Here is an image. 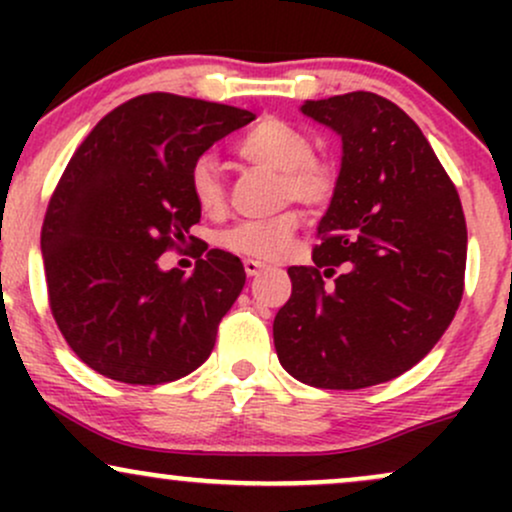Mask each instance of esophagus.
Masks as SVG:
<instances>
[{
	"label": "esophagus",
	"mask_w": 512,
	"mask_h": 512,
	"mask_svg": "<svg viewBox=\"0 0 512 512\" xmlns=\"http://www.w3.org/2000/svg\"><path fill=\"white\" fill-rule=\"evenodd\" d=\"M243 267H245V274H248V276H257L262 272V269H267V264L257 262V260H245Z\"/></svg>",
	"instance_id": "34e87169"
}]
</instances>
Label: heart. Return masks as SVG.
I'll return each mask as SVG.
<instances>
[{
	"label": "heart",
	"mask_w": 512,
	"mask_h": 512,
	"mask_svg": "<svg viewBox=\"0 0 512 512\" xmlns=\"http://www.w3.org/2000/svg\"><path fill=\"white\" fill-rule=\"evenodd\" d=\"M238 154L248 163L267 166L281 175V197L296 199L308 207H322L334 195L337 173L327 158L313 154V139L301 127L284 120H262L238 142ZM190 192L204 214H221L226 209V180L214 154L195 158L190 168ZM298 214L293 209L269 219L240 221L223 231L219 243L226 250L257 260H279L291 248L298 231Z\"/></svg>",
	"instance_id": "b5f03b06"
}]
</instances>
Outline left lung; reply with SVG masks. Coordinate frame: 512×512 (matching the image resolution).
I'll use <instances>...</instances> for the list:
<instances>
[{"instance_id":"1","label":"left lung","mask_w":512,"mask_h":512,"mask_svg":"<svg viewBox=\"0 0 512 512\" xmlns=\"http://www.w3.org/2000/svg\"><path fill=\"white\" fill-rule=\"evenodd\" d=\"M301 113L342 137V168L315 264L289 269L276 356L305 385L361 390L416 366L448 330L467 223L424 132L392 101L354 91L305 101Z\"/></svg>"}]
</instances>
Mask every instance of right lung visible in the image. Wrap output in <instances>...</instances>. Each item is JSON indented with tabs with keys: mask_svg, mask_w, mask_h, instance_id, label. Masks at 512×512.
<instances>
[{
	"mask_svg": "<svg viewBox=\"0 0 512 512\" xmlns=\"http://www.w3.org/2000/svg\"><path fill=\"white\" fill-rule=\"evenodd\" d=\"M252 120L233 105L146 93L105 115L76 149L40 250L52 315L88 368L161 385L209 358L245 286L243 262L199 243L195 272L182 276L163 272L158 257L202 216L190 192L195 158Z\"/></svg>",
	"mask_w": 512,
	"mask_h": 512,
	"instance_id": "add662e5",
	"label": "right lung"
}]
</instances>
